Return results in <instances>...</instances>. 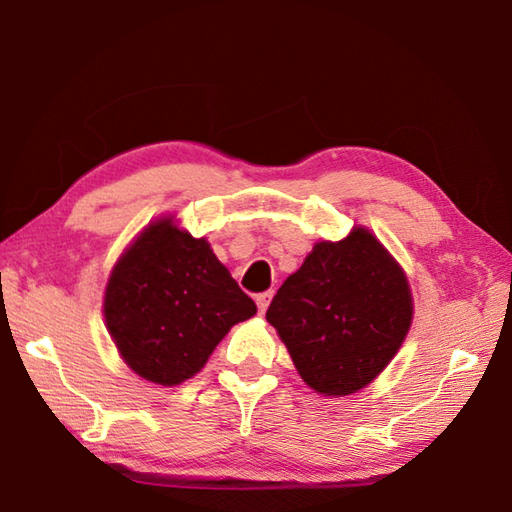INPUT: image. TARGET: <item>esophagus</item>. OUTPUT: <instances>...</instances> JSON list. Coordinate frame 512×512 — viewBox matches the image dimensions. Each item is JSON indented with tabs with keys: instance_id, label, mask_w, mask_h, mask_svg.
I'll use <instances>...</instances> for the list:
<instances>
[{
	"instance_id": "1",
	"label": "esophagus",
	"mask_w": 512,
	"mask_h": 512,
	"mask_svg": "<svg viewBox=\"0 0 512 512\" xmlns=\"http://www.w3.org/2000/svg\"><path fill=\"white\" fill-rule=\"evenodd\" d=\"M271 298H273V291H264V293H259V296L255 298L257 300V307H259V311H264L268 309V302H271Z\"/></svg>"
}]
</instances>
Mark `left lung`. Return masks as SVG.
Masks as SVG:
<instances>
[{
  "mask_svg": "<svg viewBox=\"0 0 512 512\" xmlns=\"http://www.w3.org/2000/svg\"><path fill=\"white\" fill-rule=\"evenodd\" d=\"M266 320L277 329L298 375L325 397L372 384L402 348L413 320L404 268L368 228L318 241L289 275Z\"/></svg>",
  "mask_w": 512,
  "mask_h": 512,
  "instance_id": "left-lung-1",
  "label": "left lung"
}]
</instances>
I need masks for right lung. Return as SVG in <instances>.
Wrapping results in <instances>:
<instances>
[{"label":"right lung","mask_w":512,"mask_h":512,"mask_svg":"<svg viewBox=\"0 0 512 512\" xmlns=\"http://www.w3.org/2000/svg\"><path fill=\"white\" fill-rule=\"evenodd\" d=\"M257 314L207 239L151 221L112 266L103 318L119 357L160 386L192 379L232 325Z\"/></svg>","instance_id":"1"}]
</instances>
